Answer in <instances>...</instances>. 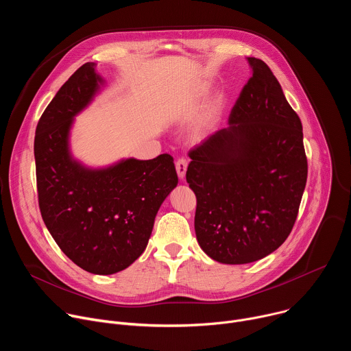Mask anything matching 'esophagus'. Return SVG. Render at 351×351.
Segmentation results:
<instances>
[{
	"label": "esophagus",
	"instance_id": "esophagus-1",
	"mask_svg": "<svg viewBox=\"0 0 351 351\" xmlns=\"http://www.w3.org/2000/svg\"><path fill=\"white\" fill-rule=\"evenodd\" d=\"M175 167H176V172H178L179 179L183 180L184 176H186V171H187V161L184 158H180V160L176 161Z\"/></svg>",
	"mask_w": 351,
	"mask_h": 351
}]
</instances>
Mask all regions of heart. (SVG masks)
Segmentation results:
<instances>
[{"label": "heart", "instance_id": "b5f03b06", "mask_svg": "<svg viewBox=\"0 0 351 351\" xmlns=\"http://www.w3.org/2000/svg\"><path fill=\"white\" fill-rule=\"evenodd\" d=\"M211 128H213V123H211L210 118H204L202 121H198L194 125V128L191 129V137L194 140H202L211 132Z\"/></svg>", "mask_w": 351, "mask_h": 351}]
</instances>
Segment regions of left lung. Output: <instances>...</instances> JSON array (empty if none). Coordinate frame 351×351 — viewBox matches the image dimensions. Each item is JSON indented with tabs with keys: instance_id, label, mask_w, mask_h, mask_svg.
I'll list each match as a JSON object with an SVG mask.
<instances>
[{
	"instance_id": "8db88e82",
	"label": "left lung",
	"mask_w": 351,
	"mask_h": 351,
	"mask_svg": "<svg viewBox=\"0 0 351 351\" xmlns=\"http://www.w3.org/2000/svg\"><path fill=\"white\" fill-rule=\"evenodd\" d=\"M252 77L229 126L189 153L199 247L221 264L258 261L291 232L307 182L302 121L268 65L247 57Z\"/></svg>"
}]
</instances>
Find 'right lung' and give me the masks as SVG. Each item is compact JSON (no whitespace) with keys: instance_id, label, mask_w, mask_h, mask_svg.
<instances>
[{"instance_id":"add662e5","label":"right lung","mask_w":351,"mask_h":351,"mask_svg":"<svg viewBox=\"0 0 351 351\" xmlns=\"http://www.w3.org/2000/svg\"><path fill=\"white\" fill-rule=\"evenodd\" d=\"M104 86L94 62L82 65L43 112L34 137L43 221L64 254L95 275L123 271L143 254L161 204L178 186L169 154L98 168L73 157L75 118Z\"/></svg>"}]
</instances>
